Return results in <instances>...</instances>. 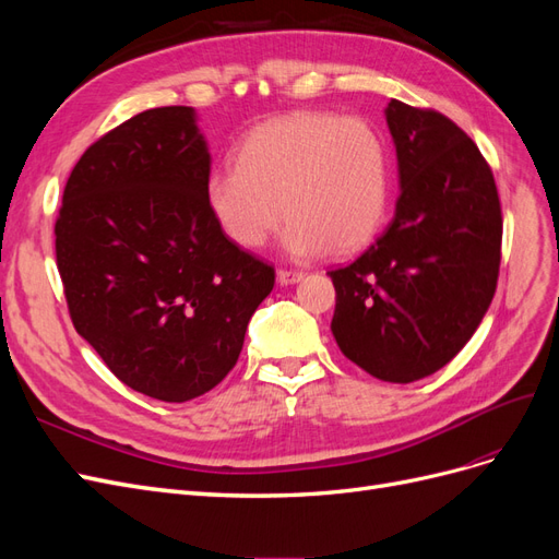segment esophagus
<instances>
[{
  "instance_id": "esophagus-1",
  "label": "esophagus",
  "mask_w": 559,
  "mask_h": 559,
  "mask_svg": "<svg viewBox=\"0 0 559 559\" xmlns=\"http://www.w3.org/2000/svg\"><path fill=\"white\" fill-rule=\"evenodd\" d=\"M302 280V273H298V270H277V282L282 286H289V284H296Z\"/></svg>"
}]
</instances>
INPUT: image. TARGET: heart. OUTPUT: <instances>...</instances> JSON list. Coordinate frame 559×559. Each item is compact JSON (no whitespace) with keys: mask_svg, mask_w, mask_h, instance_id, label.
<instances>
[{"mask_svg":"<svg viewBox=\"0 0 559 559\" xmlns=\"http://www.w3.org/2000/svg\"><path fill=\"white\" fill-rule=\"evenodd\" d=\"M235 163L210 173L205 198L218 228L242 249H261L284 214L292 222L282 247L292 259L357 251L384 224L389 154L361 118L277 116L247 134Z\"/></svg>","mask_w":559,"mask_h":559,"instance_id":"heart-1","label":"heart"}]
</instances>
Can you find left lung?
Here are the masks:
<instances>
[{
    "label": "left lung",
    "instance_id": "8db88e82",
    "mask_svg": "<svg viewBox=\"0 0 559 559\" xmlns=\"http://www.w3.org/2000/svg\"><path fill=\"white\" fill-rule=\"evenodd\" d=\"M399 163L392 224L347 267L331 270V331L349 361L408 384L450 364L495 298L501 205L492 170L462 128L392 99Z\"/></svg>",
    "mask_w": 559,
    "mask_h": 559
}]
</instances>
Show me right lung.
<instances>
[{
  "label": "right lung",
  "instance_id": "obj_1",
  "mask_svg": "<svg viewBox=\"0 0 559 559\" xmlns=\"http://www.w3.org/2000/svg\"><path fill=\"white\" fill-rule=\"evenodd\" d=\"M193 107L148 109L97 140L67 179L56 257L76 333L144 396L183 403L240 357L275 270L218 228Z\"/></svg>",
  "mask_w": 559,
  "mask_h": 559
}]
</instances>
